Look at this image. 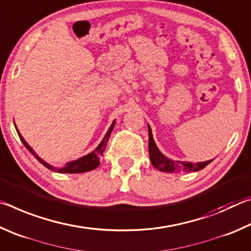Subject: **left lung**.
<instances>
[{"mask_svg":"<svg viewBox=\"0 0 251 251\" xmlns=\"http://www.w3.org/2000/svg\"><path fill=\"white\" fill-rule=\"evenodd\" d=\"M148 135H150V139H148V151H150V159L151 161L152 166L158 169L160 172L164 173H190V172H198L201 169L205 168L208 164H210L211 160L201 161V163H189V161H179V160H173L168 158L165 155L160 152V151L157 148L154 138H152L151 128L148 125Z\"/></svg>","mask_w":251,"mask_h":251,"instance_id":"8db88e82","label":"left lung"}]
</instances>
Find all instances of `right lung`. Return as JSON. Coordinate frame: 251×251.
<instances>
[{
	"label": "right lung",
	"instance_id": "add662e5",
	"mask_svg": "<svg viewBox=\"0 0 251 251\" xmlns=\"http://www.w3.org/2000/svg\"><path fill=\"white\" fill-rule=\"evenodd\" d=\"M114 125H115V121H114L112 123V125H110L109 129L107 130V133H106L105 137L103 138V141L100 142V144L99 146H97L94 151H93L92 152H90V154L85 155L83 157H80V158L76 159V160H73V161H70V163H67L64 167H54L52 166V165H50L46 163V161H44L42 158H40V156L36 154L35 151H34L32 150V147L28 145V144L25 142V139L23 138V136L20 134L19 129H16V131H18L19 134V137L21 141H22V143L24 144V146L27 148V150L29 151V152L35 157V158L40 161V163L42 165H44V166L46 168L50 169V171L53 172H56V173H64V174H78V173H85V172H90V171H93V169L97 168V166L100 165V158L101 156H103V152L105 151L106 148V144H107L108 142V138L110 136V133H112V130L114 128ZM16 127V126H15Z\"/></svg>",
	"mask_w": 251,
	"mask_h": 251
}]
</instances>
